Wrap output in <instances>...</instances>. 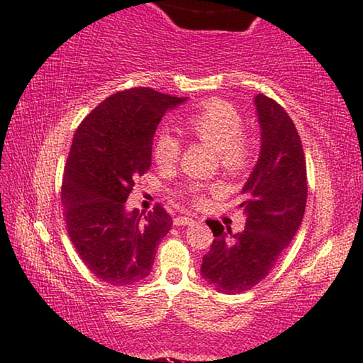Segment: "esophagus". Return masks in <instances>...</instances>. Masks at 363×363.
Masks as SVG:
<instances>
[{
	"instance_id": "esophagus-1",
	"label": "esophagus",
	"mask_w": 363,
	"mask_h": 363,
	"mask_svg": "<svg viewBox=\"0 0 363 363\" xmlns=\"http://www.w3.org/2000/svg\"><path fill=\"white\" fill-rule=\"evenodd\" d=\"M174 224L176 225H191L194 224V219H191V217H186V216H179L174 219Z\"/></svg>"
}]
</instances>
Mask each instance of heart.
<instances>
[{
  "instance_id": "b5f03b06",
  "label": "heart",
  "mask_w": 363,
  "mask_h": 363,
  "mask_svg": "<svg viewBox=\"0 0 363 363\" xmlns=\"http://www.w3.org/2000/svg\"><path fill=\"white\" fill-rule=\"evenodd\" d=\"M187 129L217 151L220 166L227 172H240L249 166L252 147L244 136V121L234 106L222 99H211L186 119ZM152 156L161 167H172L181 156V143L169 131H159L152 143ZM217 191L216 186L192 182L187 194L196 204L204 201V192Z\"/></svg>"
}]
</instances>
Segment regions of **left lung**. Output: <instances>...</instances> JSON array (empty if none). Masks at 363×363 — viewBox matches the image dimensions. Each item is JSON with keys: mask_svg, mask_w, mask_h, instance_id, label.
<instances>
[{"mask_svg": "<svg viewBox=\"0 0 363 363\" xmlns=\"http://www.w3.org/2000/svg\"><path fill=\"white\" fill-rule=\"evenodd\" d=\"M260 125L257 164L245 182L239 207L245 229L207 220L214 232L202 257L201 275L216 291L240 294L269 275L302 224L307 202V166L301 138L280 104L264 94L254 98Z\"/></svg>", "mask_w": 363, "mask_h": 363, "instance_id": "8db88e82", "label": "left lung"}]
</instances>
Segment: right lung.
<instances>
[{
  "instance_id": "add662e5",
  "label": "right lung",
  "mask_w": 363,
  "mask_h": 363,
  "mask_svg": "<svg viewBox=\"0 0 363 363\" xmlns=\"http://www.w3.org/2000/svg\"><path fill=\"white\" fill-rule=\"evenodd\" d=\"M184 101L151 88L119 91L76 129L61 187L67 234L86 267L111 286L146 279L172 225L162 206L143 216L125 201L134 179L151 167L162 116Z\"/></svg>"
}]
</instances>
